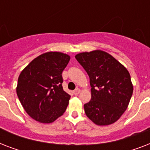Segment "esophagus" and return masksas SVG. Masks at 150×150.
<instances>
[{
    "label": "esophagus",
    "mask_w": 150,
    "mask_h": 150,
    "mask_svg": "<svg viewBox=\"0 0 150 150\" xmlns=\"http://www.w3.org/2000/svg\"><path fill=\"white\" fill-rule=\"evenodd\" d=\"M80 92H81V89H76L75 91H74V94H75V95H79V94L80 93Z\"/></svg>",
    "instance_id": "obj_1"
}]
</instances>
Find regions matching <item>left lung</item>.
Returning <instances> with one entry per match:
<instances>
[{"label": "left lung", "mask_w": 150, "mask_h": 150, "mask_svg": "<svg viewBox=\"0 0 150 150\" xmlns=\"http://www.w3.org/2000/svg\"><path fill=\"white\" fill-rule=\"evenodd\" d=\"M75 58L89 77L91 100L85 113L97 125L116 122L125 113L132 96L133 85L127 68L107 52H82Z\"/></svg>", "instance_id": "8db88e82"}]
</instances>
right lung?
Listing matches in <instances>:
<instances>
[{
	"label": "right lung",
	"mask_w": 150,
	"mask_h": 150,
	"mask_svg": "<svg viewBox=\"0 0 150 150\" xmlns=\"http://www.w3.org/2000/svg\"><path fill=\"white\" fill-rule=\"evenodd\" d=\"M70 56L50 51L33 59L20 73L16 93L28 115L50 124L66 110L71 96L64 91L62 71Z\"/></svg>",
	"instance_id": "1"
}]
</instances>
